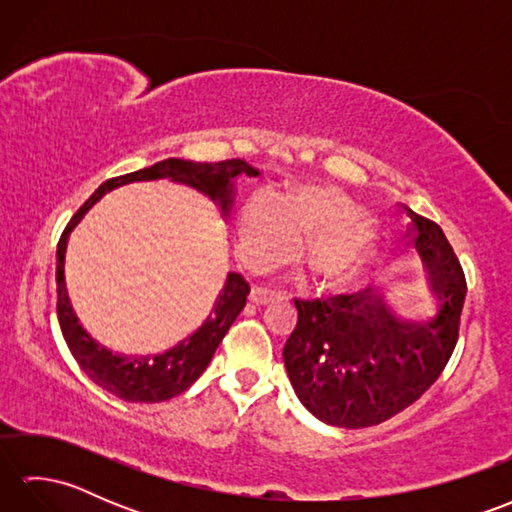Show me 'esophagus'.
Returning a JSON list of instances; mask_svg holds the SVG:
<instances>
[{
    "instance_id": "34e87169",
    "label": "esophagus",
    "mask_w": 512,
    "mask_h": 512,
    "mask_svg": "<svg viewBox=\"0 0 512 512\" xmlns=\"http://www.w3.org/2000/svg\"><path fill=\"white\" fill-rule=\"evenodd\" d=\"M281 292L273 290V288H264V286H255L253 290H250V303H255V306H266V303H270L273 299H279Z\"/></svg>"
}]
</instances>
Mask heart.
<instances>
[{
  "mask_svg": "<svg viewBox=\"0 0 512 512\" xmlns=\"http://www.w3.org/2000/svg\"><path fill=\"white\" fill-rule=\"evenodd\" d=\"M354 217V204L334 189L301 191L279 209L273 200L255 195L239 215V246L253 264H273L286 253L284 237L292 250L314 242L312 273L325 284H336L358 264L367 246V231L352 222Z\"/></svg>",
  "mask_w": 512,
  "mask_h": 512,
  "instance_id": "1",
  "label": "heart"
}]
</instances>
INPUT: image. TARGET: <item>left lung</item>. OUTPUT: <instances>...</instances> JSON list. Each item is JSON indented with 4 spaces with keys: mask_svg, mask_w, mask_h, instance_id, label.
<instances>
[{
    "mask_svg": "<svg viewBox=\"0 0 512 512\" xmlns=\"http://www.w3.org/2000/svg\"><path fill=\"white\" fill-rule=\"evenodd\" d=\"M413 246L438 297L429 321H402L372 290L295 299L297 325L284 363L301 405L325 424L374 427L413 405L436 383L458 343L466 279L442 228L413 213Z\"/></svg>",
    "mask_w": 512,
    "mask_h": 512,
    "instance_id": "8db88e82",
    "label": "left lung"
}]
</instances>
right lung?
<instances>
[{
	"instance_id": "obj_1",
	"label": "right lung",
	"mask_w": 512,
	"mask_h": 512,
	"mask_svg": "<svg viewBox=\"0 0 512 512\" xmlns=\"http://www.w3.org/2000/svg\"><path fill=\"white\" fill-rule=\"evenodd\" d=\"M239 176H259V171L239 158L222 162H193L180 158L162 160L156 162L154 167L140 169L134 173H127V176L103 182L101 187L92 193V198L74 213L70 224L65 226L57 246L59 325L63 339L68 343L76 363L81 365L83 372L88 374L96 385L107 389L110 394L127 402H162L182 394L184 389H189L195 380L202 376L204 369L209 367L217 345L222 343L224 334L237 319V314L244 310L250 288L242 275L228 273L220 295H217L213 303L211 314L204 319L198 330L187 336V339L156 356L114 354L107 350L105 345L96 343L92 336L83 330L79 317H76L72 310L63 273L65 248H68V237L72 233V228L83 220V215L88 213L107 191L123 187L127 182L160 178L189 184V187L209 195L226 217L231 213V206L235 202V180Z\"/></svg>"
}]
</instances>
